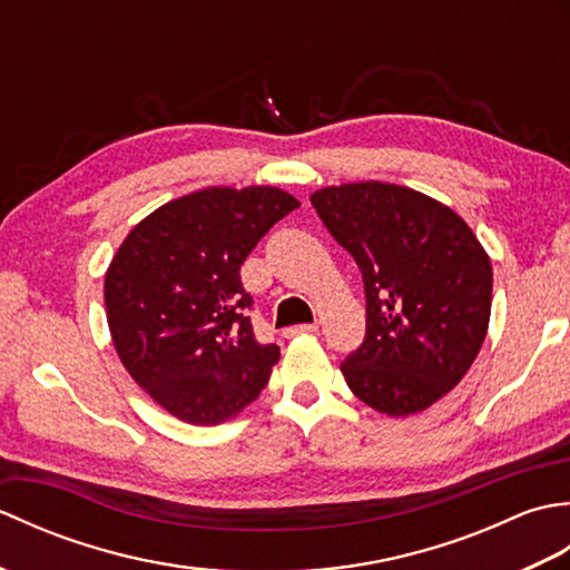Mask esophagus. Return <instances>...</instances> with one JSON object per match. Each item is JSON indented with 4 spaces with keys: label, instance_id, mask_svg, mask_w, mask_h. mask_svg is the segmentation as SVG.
Here are the masks:
<instances>
[{
    "label": "esophagus",
    "instance_id": "esophagus-1",
    "mask_svg": "<svg viewBox=\"0 0 570 570\" xmlns=\"http://www.w3.org/2000/svg\"><path fill=\"white\" fill-rule=\"evenodd\" d=\"M318 331V323H304V325H292V328L284 331V337H296V335H304V333H316Z\"/></svg>",
    "mask_w": 570,
    "mask_h": 570
}]
</instances>
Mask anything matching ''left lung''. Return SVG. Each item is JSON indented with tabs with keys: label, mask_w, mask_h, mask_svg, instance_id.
<instances>
[{
	"label": "left lung",
	"mask_w": 570,
	"mask_h": 570,
	"mask_svg": "<svg viewBox=\"0 0 570 570\" xmlns=\"http://www.w3.org/2000/svg\"><path fill=\"white\" fill-rule=\"evenodd\" d=\"M311 203L365 284L367 331L341 365L347 386L382 414H419L465 377L485 341L490 257L463 217L404 186H331Z\"/></svg>",
	"instance_id": "1"
}]
</instances>
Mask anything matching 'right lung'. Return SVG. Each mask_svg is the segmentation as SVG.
Instances as JSON below:
<instances>
[{
	"label": "right lung",
	"instance_id": "add662e5",
	"mask_svg": "<svg viewBox=\"0 0 570 570\" xmlns=\"http://www.w3.org/2000/svg\"><path fill=\"white\" fill-rule=\"evenodd\" d=\"M298 208L272 186L205 188L131 229L105 274V306L125 370L168 414L215 426L259 396L278 345L252 331L239 266Z\"/></svg>",
	"mask_w": 570,
	"mask_h": 570
}]
</instances>
